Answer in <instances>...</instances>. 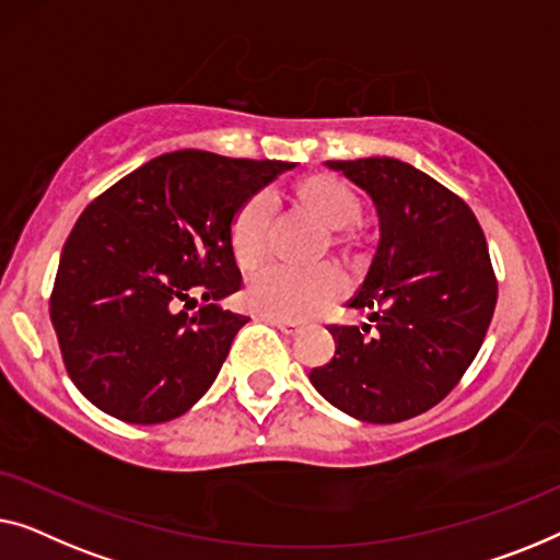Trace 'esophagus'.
Listing matches in <instances>:
<instances>
[{"label":"esophagus","instance_id":"obj_1","mask_svg":"<svg viewBox=\"0 0 560 560\" xmlns=\"http://www.w3.org/2000/svg\"><path fill=\"white\" fill-rule=\"evenodd\" d=\"M269 322L279 329L281 335H287V337H294V335L302 332V327H299L296 322H283V319H269Z\"/></svg>","mask_w":560,"mask_h":560}]
</instances>
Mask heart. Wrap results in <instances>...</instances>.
Wrapping results in <instances>:
<instances>
[{"mask_svg": "<svg viewBox=\"0 0 560 560\" xmlns=\"http://www.w3.org/2000/svg\"><path fill=\"white\" fill-rule=\"evenodd\" d=\"M296 200L310 215L327 228V231H345L355 225L360 218L358 195L342 183L340 177L317 172L304 177L296 185ZM277 198L273 192H256L233 220V254L243 269H256L269 256V235ZM337 246L352 250L358 246L350 233L335 238ZM348 294V277L337 266H317L310 271L287 269V266H269L254 273L246 287V304L250 312L269 319L302 322L327 312Z\"/></svg>", "mask_w": 560, "mask_h": 560, "instance_id": "1", "label": "heart"}]
</instances>
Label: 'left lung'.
I'll return each instance as SVG.
<instances>
[{
	"instance_id": "obj_1",
	"label": "left lung",
	"mask_w": 560,
	"mask_h": 560,
	"mask_svg": "<svg viewBox=\"0 0 560 560\" xmlns=\"http://www.w3.org/2000/svg\"><path fill=\"white\" fill-rule=\"evenodd\" d=\"M327 167L375 205L381 241L348 306L376 327H329L335 355L310 381L352 419H413L452 393L482 348L498 304L485 233L467 202L411 164L368 156Z\"/></svg>"
}]
</instances>
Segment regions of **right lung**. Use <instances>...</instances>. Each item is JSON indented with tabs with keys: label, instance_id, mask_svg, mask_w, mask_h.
<instances>
[{
	"label": "right lung",
	"instance_id": "right-lung-1",
	"mask_svg": "<svg viewBox=\"0 0 560 560\" xmlns=\"http://www.w3.org/2000/svg\"><path fill=\"white\" fill-rule=\"evenodd\" d=\"M277 160L179 149L141 164L81 212L60 254L50 319L75 388L126 423H164L198 404L248 317L218 302L241 289L233 220ZM203 296L200 311L178 310Z\"/></svg>",
	"mask_w": 560,
	"mask_h": 560
}]
</instances>
